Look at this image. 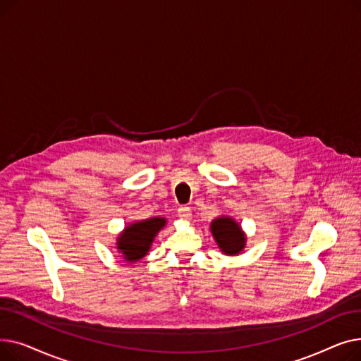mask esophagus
Instances as JSON below:
<instances>
[{
  "instance_id": "34e87169",
  "label": "esophagus",
  "mask_w": 361,
  "mask_h": 361,
  "mask_svg": "<svg viewBox=\"0 0 361 361\" xmlns=\"http://www.w3.org/2000/svg\"><path fill=\"white\" fill-rule=\"evenodd\" d=\"M177 214H178V216L181 218V219H185V221H188V219H192V209L188 206H181L180 209L177 211Z\"/></svg>"
}]
</instances>
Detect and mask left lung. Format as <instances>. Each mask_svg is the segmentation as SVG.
<instances>
[{
    "mask_svg": "<svg viewBox=\"0 0 361 361\" xmlns=\"http://www.w3.org/2000/svg\"><path fill=\"white\" fill-rule=\"evenodd\" d=\"M212 235L218 247L228 256L238 255L245 247V235L238 222L231 216H219L211 224Z\"/></svg>",
    "mask_w": 361,
    "mask_h": 361,
    "instance_id": "8db88e82",
    "label": "left lung"
}]
</instances>
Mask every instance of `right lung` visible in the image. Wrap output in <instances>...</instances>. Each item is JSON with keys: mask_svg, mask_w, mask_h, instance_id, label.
Instances as JSON below:
<instances>
[{"mask_svg": "<svg viewBox=\"0 0 361 361\" xmlns=\"http://www.w3.org/2000/svg\"><path fill=\"white\" fill-rule=\"evenodd\" d=\"M165 224L166 219L161 216L130 224L117 238L118 253H121L127 262L140 260L147 255L152 243Z\"/></svg>", "mask_w": 361, "mask_h": 361, "instance_id": "add662e5", "label": "right lung"}]
</instances>
